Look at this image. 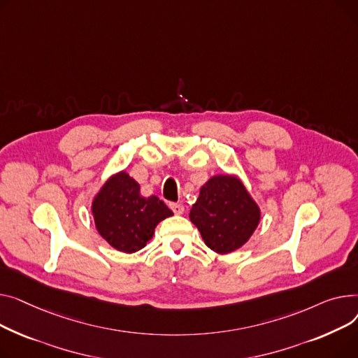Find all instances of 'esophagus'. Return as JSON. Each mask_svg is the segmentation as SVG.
Masks as SVG:
<instances>
[{
  "label": "esophagus",
  "mask_w": 358,
  "mask_h": 358,
  "mask_svg": "<svg viewBox=\"0 0 358 358\" xmlns=\"http://www.w3.org/2000/svg\"><path fill=\"white\" fill-rule=\"evenodd\" d=\"M171 209H172V211H173L176 215H180V214L185 213V206H183L182 203H179V202L171 203Z\"/></svg>",
  "instance_id": "obj_1"
}]
</instances>
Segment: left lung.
Here are the masks:
<instances>
[{"label": "left lung", "instance_id": "obj_1", "mask_svg": "<svg viewBox=\"0 0 358 358\" xmlns=\"http://www.w3.org/2000/svg\"><path fill=\"white\" fill-rule=\"evenodd\" d=\"M189 218L218 255L244 245L260 222V208L237 176L217 175L199 191Z\"/></svg>", "mask_w": 358, "mask_h": 358}]
</instances>
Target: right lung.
<instances>
[{
    "label": "right lung",
    "instance_id": "right-lung-1",
    "mask_svg": "<svg viewBox=\"0 0 358 358\" xmlns=\"http://www.w3.org/2000/svg\"><path fill=\"white\" fill-rule=\"evenodd\" d=\"M92 215L105 241L122 253H136L153 237L156 225L173 213L157 196H141L140 185L118 172L94 198Z\"/></svg>",
    "mask_w": 358,
    "mask_h": 358
}]
</instances>
